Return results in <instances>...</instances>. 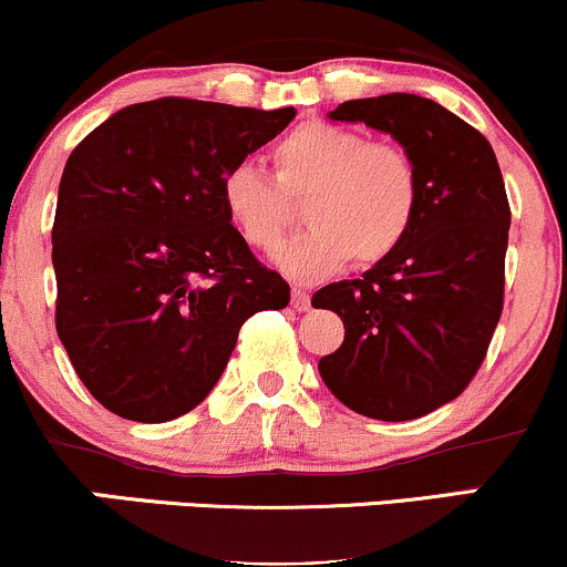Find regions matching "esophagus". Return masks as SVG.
Returning <instances> with one entry per match:
<instances>
[{
  "mask_svg": "<svg viewBox=\"0 0 567 567\" xmlns=\"http://www.w3.org/2000/svg\"><path fill=\"white\" fill-rule=\"evenodd\" d=\"M292 309L296 311H309L311 309V296L306 290H292Z\"/></svg>",
  "mask_w": 567,
  "mask_h": 567,
  "instance_id": "esophagus-1",
  "label": "esophagus"
}]
</instances>
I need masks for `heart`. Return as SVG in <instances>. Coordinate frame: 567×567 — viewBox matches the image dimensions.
Segmentation results:
<instances>
[{"mask_svg": "<svg viewBox=\"0 0 567 567\" xmlns=\"http://www.w3.org/2000/svg\"><path fill=\"white\" fill-rule=\"evenodd\" d=\"M275 168L290 193H306L309 224L282 254L279 266L298 282L340 269L385 261L404 243L420 206V176L406 150L370 142L353 128L311 121L275 145ZM221 200L245 243L277 250L288 227V206L261 166L240 161L221 179Z\"/></svg>", "mask_w": 567, "mask_h": 567, "instance_id": "1", "label": "heart"}]
</instances>
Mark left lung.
<instances>
[{
  "label": "left lung",
  "mask_w": 567,
  "mask_h": 567,
  "mask_svg": "<svg viewBox=\"0 0 567 567\" xmlns=\"http://www.w3.org/2000/svg\"><path fill=\"white\" fill-rule=\"evenodd\" d=\"M327 118L391 134L417 166L420 206L385 261L313 292V309L346 327L319 374L364 417H422L465 391L502 317L509 203L499 163L478 128L417 94L349 100Z\"/></svg>",
  "instance_id": "obj_1"
}]
</instances>
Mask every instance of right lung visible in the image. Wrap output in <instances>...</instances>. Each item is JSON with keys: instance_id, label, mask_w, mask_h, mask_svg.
I'll return each mask as SVG.
<instances>
[{"instance_id": "1", "label": "right lung", "mask_w": 567, "mask_h": 567, "mask_svg": "<svg viewBox=\"0 0 567 567\" xmlns=\"http://www.w3.org/2000/svg\"><path fill=\"white\" fill-rule=\"evenodd\" d=\"M292 118L296 107L136 102L68 158L54 324L81 383L118 417L187 414L218 383L245 319L288 306L290 285L231 227L221 179Z\"/></svg>"}]
</instances>
